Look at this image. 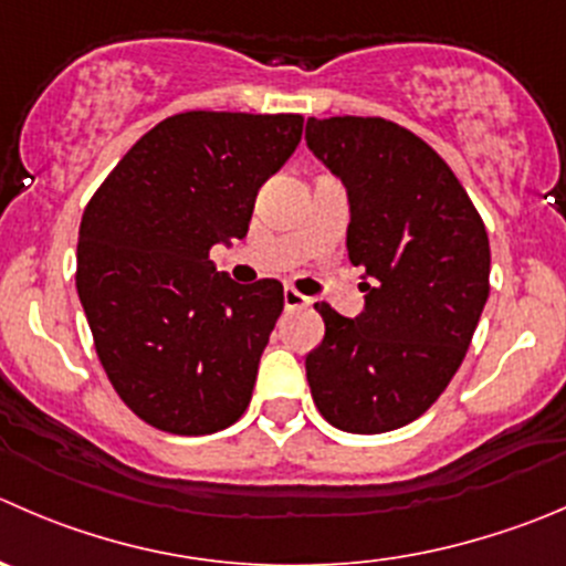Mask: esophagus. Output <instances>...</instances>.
Listing matches in <instances>:
<instances>
[{
    "label": "esophagus",
    "instance_id": "obj_1",
    "mask_svg": "<svg viewBox=\"0 0 566 566\" xmlns=\"http://www.w3.org/2000/svg\"><path fill=\"white\" fill-rule=\"evenodd\" d=\"M306 304H310L306 295H301L298 290L293 287H284V306H287V310H295V306H306Z\"/></svg>",
    "mask_w": 566,
    "mask_h": 566
}]
</instances>
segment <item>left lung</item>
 Returning a JSON list of instances; mask_svg holds the SVG:
<instances>
[{"label":"left lung","mask_w":566,"mask_h":566,"mask_svg":"<svg viewBox=\"0 0 566 566\" xmlns=\"http://www.w3.org/2000/svg\"><path fill=\"white\" fill-rule=\"evenodd\" d=\"M306 146L348 190V260L365 306L326 323L306 381L334 429L384 434L429 409L470 348L490 298V238L457 174L384 118L306 120Z\"/></svg>","instance_id":"1"}]
</instances>
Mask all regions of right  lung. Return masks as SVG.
Returning <instances> with one entry per match:
<instances>
[{"label": "right lung", "mask_w": 566, "mask_h": 566, "mask_svg": "<svg viewBox=\"0 0 566 566\" xmlns=\"http://www.w3.org/2000/svg\"><path fill=\"white\" fill-rule=\"evenodd\" d=\"M301 129L293 113L171 115L87 201L76 293L109 384L155 429L216 434L249 406L284 290L232 282L210 249L245 238Z\"/></svg>", "instance_id": "obj_1"}]
</instances>
